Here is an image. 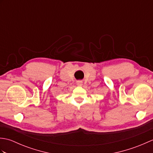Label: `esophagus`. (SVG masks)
<instances>
[{"label": "esophagus", "mask_w": 153, "mask_h": 153, "mask_svg": "<svg viewBox=\"0 0 153 153\" xmlns=\"http://www.w3.org/2000/svg\"><path fill=\"white\" fill-rule=\"evenodd\" d=\"M76 84L77 85H79V86H81V85H82V84H83V82L82 80H78V81H77L76 82Z\"/></svg>", "instance_id": "esophagus-1"}]
</instances>
